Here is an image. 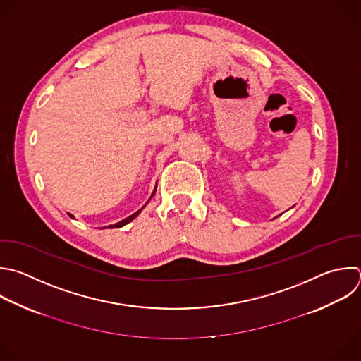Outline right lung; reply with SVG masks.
<instances>
[{
    "instance_id": "add662e5",
    "label": "right lung",
    "mask_w": 361,
    "mask_h": 361,
    "mask_svg": "<svg viewBox=\"0 0 361 361\" xmlns=\"http://www.w3.org/2000/svg\"><path fill=\"white\" fill-rule=\"evenodd\" d=\"M154 192H156V188H154V191H153L152 197L154 195ZM152 197H150V198H152ZM147 202H149V201H147ZM147 202H146V204H147ZM146 204H145V207H146ZM145 207H143V208H145ZM143 208H140L139 211H136V212H135V214H132L130 216H128V218H125V219H122V221H118V222H117V224H114V225H109V228H120V226H125L126 224H129L130 221H133V219H135V218L142 212V209H143ZM69 216H72V218H73V215H71V214H69ZM104 228H106V226H104Z\"/></svg>"
}]
</instances>
